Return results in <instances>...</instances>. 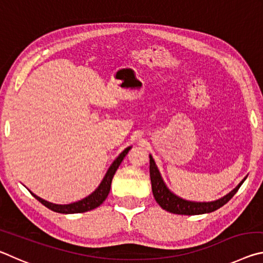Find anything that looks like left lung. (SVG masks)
<instances>
[{
  "label": "left lung",
  "mask_w": 263,
  "mask_h": 263,
  "mask_svg": "<svg viewBox=\"0 0 263 263\" xmlns=\"http://www.w3.org/2000/svg\"><path fill=\"white\" fill-rule=\"evenodd\" d=\"M149 176H151V183H152V191L155 201L161 206L163 210H166L171 213H176V215H202V213H209L212 211H216L217 209L221 208L224 204L228 203L231 198L233 197L235 193L239 190L240 186L246 180V177L240 182L238 186L231 191L224 197L218 199L215 202H208V203H197V202H189L185 199H182L177 197L169 190L164 182L162 180L161 175L158 171V167L155 166V162L153 158L149 155Z\"/></svg>",
  "instance_id": "1"
}]
</instances>
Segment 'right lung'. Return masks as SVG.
<instances>
[{"label": "right lung", "mask_w": 263, "mask_h": 263, "mask_svg": "<svg viewBox=\"0 0 263 263\" xmlns=\"http://www.w3.org/2000/svg\"><path fill=\"white\" fill-rule=\"evenodd\" d=\"M131 149V147H127L123 151V152L119 154V157L115 160L111 164L109 171L106 172V174L104 176L103 181L101 182V184L99 185V188H97L94 193L91 195H89L88 197L81 199V201L79 202H75L72 204H67V205H58V204H53L50 202H46L42 199L41 197H38V196L33 195V197L35 199H38L39 202H41L43 205H45L46 208L50 209V210L54 211V212H59V213H82V212H87V211H90L92 209H96L97 206H100L102 203L105 201V198L108 197L109 195V191L111 188V182H112L114 179V175L116 171H117L119 164L122 163V161L125 158V155L128 153V151Z\"/></svg>", "instance_id": "add662e5"}]
</instances>
